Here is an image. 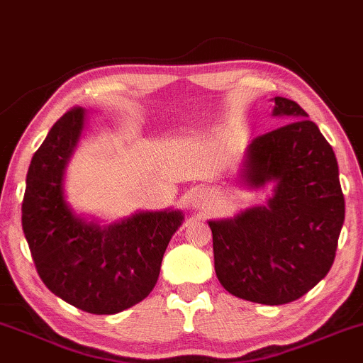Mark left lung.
<instances>
[{
	"label": "left lung",
	"mask_w": 363,
	"mask_h": 363,
	"mask_svg": "<svg viewBox=\"0 0 363 363\" xmlns=\"http://www.w3.org/2000/svg\"><path fill=\"white\" fill-rule=\"evenodd\" d=\"M274 115L287 123L253 140L243 169L248 186L276 184L267 206L209 221L218 281L269 306L303 298L330 272L345 220L333 148L292 99L276 96Z\"/></svg>",
	"instance_id": "obj_1"
}]
</instances>
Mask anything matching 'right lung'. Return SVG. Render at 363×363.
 Returning <instances> with one entry per match:
<instances>
[{"label": "right lung", "mask_w": 363, "mask_h": 363, "mask_svg": "<svg viewBox=\"0 0 363 363\" xmlns=\"http://www.w3.org/2000/svg\"><path fill=\"white\" fill-rule=\"evenodd\" d=\"M84 125L74 106L52 126L35 152L21 203V226L42 282L91 314H115L150 294L170 238L184 216L138 213L99 228L76 218L64 201L62 177Z\"/></svg>", "instance_id": "add662e5"}]
</instances>
